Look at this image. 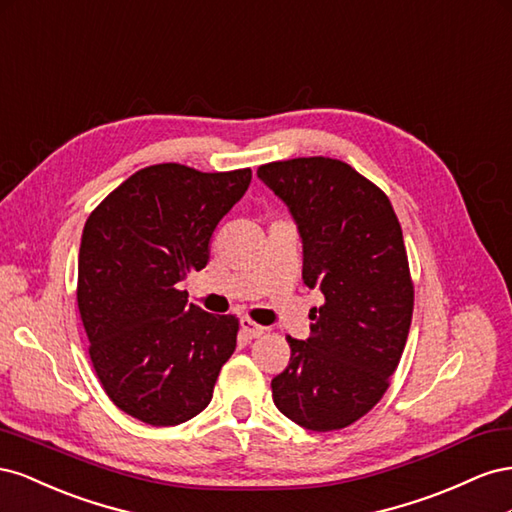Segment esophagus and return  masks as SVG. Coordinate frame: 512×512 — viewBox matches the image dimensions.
Listing matches in <instances>:
<instances>
[{
	"instance_id": "1",
	"label": "esophagus",
	"mask_w": 512,
	"mask_h": 512,
	"mask_svg": "<svg viewBox=\"0 0 512 512\" xmlns=\"http://www.w3.org/2000/svg\"><path fill=\"white\" fill-rule=\"evenodd\" d=\"M240 328H242L246 339H259L261 334H266V328H264V326L255 324V321L248 319V317H242V319H240Z\"/></svg>"
}]
</instances>
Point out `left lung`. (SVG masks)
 <instances>
[{
  "mask_svg": "<svg viewBox=\"0 0 512 512\" xmlns=\"http://www.w3.org/2000/svg\"><path fill=\"white\" fill-rule=\"evenodd\" d=\"M257 175L294 214L302 279L324 294L309 313L311 337H287L274 405L304 429H345L384 397L410 334L414 283L399 218L382 188L337 158L276 160Z\"/></svg>",
  "mask_w": 512,
  "mask_h": 512,
  "instance_id": "left-lung-1",
  "label": "left lung"
}]
</instances>
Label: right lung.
<instances>
[{"mask_svg":"<svg viewBox=\"0 0 512 512\" xmlns=\"http://www.w3.org/2000/svg\"><path fill=\"white\" fill-rule=\"evenodd\" d=\"M251 169L203 173L178 163L135 171L87 216L77 304L107 397L152 427L203 412L236 349V315H210L178 287L208 264L216 225Z\"/></svg>","mask_w":512,"mask_h":512,"instance_id":"obj_1","label":"right lung"}]
</instances>
